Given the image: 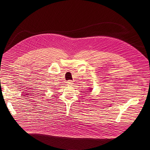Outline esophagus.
Returning a JSON list of instances; mask_svg holds the SVG:
<instances>
[{
	"instance_id": "esophagus-1",
	"label": "esophagus",
	"mask_w": 150,
	"mask_h": 150,
	"mask_svg": "<svg viewBox=\"0 0 150 150\" xmlns=\"http://www.w3.org/2000/svg\"><path fill=\"white\" fill-rule=\"evenodd\" d=\"M73 83V81H71V80H69V81H67V85H69V86L72 85Z\"/></svg>"
}]
</instances>
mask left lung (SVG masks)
Wrapping results in <instances>:
<instances>
[{
	"instance_id": "8db88e82",
	"label": "left lung",
	"mask_w": 150,
	"mask_h": 150,
	"mask_svg": "<svg viewBox=\"0 0 150 150\" xmlns=\"http://www.w3.org/2000/svg\"><path fill=\"white\" fill-rule=\"evenodd\" d=\"M91 89H92V88H90V89H89V91H91ZM88 92H90V91H88Z\"/></svg>"
}]
</instances>
